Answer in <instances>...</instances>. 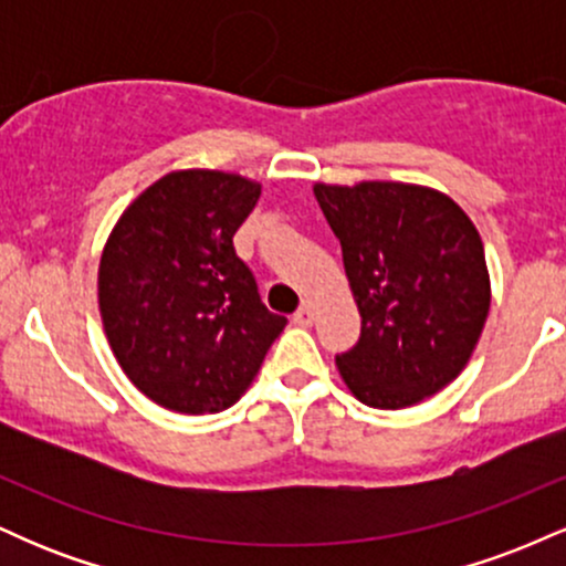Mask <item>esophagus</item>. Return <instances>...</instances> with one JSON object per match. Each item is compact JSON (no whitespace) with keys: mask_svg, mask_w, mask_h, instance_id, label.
Listing matches in <instances>:
<instances>
[{"mask_svg":"<svg viewBox=\"0 0 566 566\" xmlns=\"http://www.w3.org/2000/svg\"><path fill=\"white\" fill-rule=\"evenodd\" d=\"M314 319H316V311H314V305H311V303H303L301 308H297V314L292 316V322L301 324V327H311Z\"/></svg>","mask_w":566,"mask_h":566,"instance_id":"esophagus-1","label":"esophagus"}]
</instances>
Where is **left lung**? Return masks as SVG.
Masks as SVG:
<instances>
[{"label":"left lung","instance_id":"left-lung-1","mask_svg":"<svg viewBox=\"0 0 566 566\" xmlns=\"http://www.w3.org/2000/svg\"><path fill=\"white\" fill-rule=\"evenodd\" d=\"M361 316L359 343L335 356L361 405L405 409L463 373L490 314L484 244L463 207L396 180L314 184Z\"/></svg>","mask_w":566,"mask_h":566}]
</instances>
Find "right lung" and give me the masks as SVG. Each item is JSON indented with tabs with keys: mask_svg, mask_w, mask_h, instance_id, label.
Segmentation results:
<instances>
[{
	"mask_svg": "<svg viewBox=\"0 0 566 566\" xmlns=\"http://www.w3.org/2000/svg\"><path fill=\"white\" fill-rule=\"evenodd\" d=\"M261 184L175 170L122 212L97 269L103 333L129 382L184 415L223 412L261 369L287 319L261 303L233 233Z\"/></svg>",
	"mask_w": 566,
	"mask_h": 566,
	"instance_id": "1",
	"label": "right lung"
}]
</instances>
